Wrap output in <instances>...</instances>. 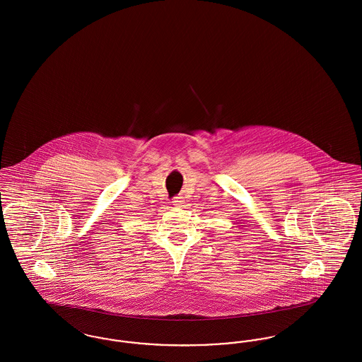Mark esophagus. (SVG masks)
<instances>
[{"instance_id":"34e87169","label":"esophagus","mask_w":362,"mask_h":362,"mask_svg":"<svg viewBox=\"0 0 362 362\" xmlns=\"http://www.w3.org/2000/svg\"><path fill=\"white\" fill-rule=\"evenodd\" d=\"M183 202H185V199H183V197H180V195L175 197L173 199V205H175V206H182Z\"/></svg>"}]
</instances>
